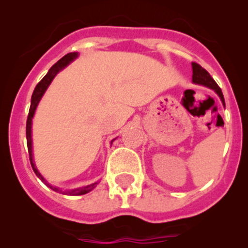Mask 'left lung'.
Returning <instances> with one entry per match:
<instances>
[{
    "instance_id": "1",
    "label": "left lung",
    "mask_w": 248,
    "mask_h": 248,
    "mask_svg": "<svg viewBox=\"0 0 248 248\" xmlns=\"http://www.w3.org/2000/svg\"><path fill=\"white\" fill-rule=\"evenodd\" d=\"M192 69H193V76H192V81L194 84H198V85H204V86L209 87V89H212L221 98L222 103L223 106L226 107V103H224V97L223 93H222V90L219 89L218 85L216 84L212 77L210 76L209 72L205 71L204 68L201 66V64L196 63V62H192Z\"/></svg>"
}]
</instances>
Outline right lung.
I'll return each instance as SVG.
<instances>
[{
  "label": "right lung",
  "mask_w": 248,
  "mask_h": 248,
  "mask_svg": "<svg viewBox=\"0 0 248 248\" xmlns=\"http://www.w3.org/2000/svg\"><path fill=\"white\" fill-rule=\"evenodd\" d=\"M78 57V52H69V54L64 55L63 57H62L61 60H59V61L56 62V63L54 64V66L51 67V68L49 69V72H47V74L46 77L43 78V79L41 80V81L37 84L36 89H34L33 93H32V98H31V107H30V111H29V116H27V122H26V139H27V149H29V155H30V162H31V166H32V169H33L34 174L37 175V176L39 177V179L42 180V181L44 182V184L46 185L49 188H51L52 191L55 192H59V193H62V194H68V196H82V194H86L89 193L90 191H92V189L94 188V187L97 186V184L98 182H94V184H91V185H87V186H84V187H79V188H74V189H67V191H62V189L57 188V187H54L51 186V185L49 184V182L46 181V179H44L43 176L41 175V172L37 170L36 166H34L33 163V154H32V136H31V128H32V119H33V115H34V111H36V108L37 106H38L39 101H41L42 96L44 94V92H46V90L47 89V86L50 85V82L52 81V79H54L55 76H56L57 73H59L61 69H63L64 67L68 66L69 63H71L73 60H76Z\"/></svg>",
  "instance_id": "1"
}]
</instances>
